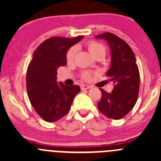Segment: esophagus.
I'll use <instances>...</instances> for the list:
<instances>
[{"instance_id":"obj_1","label":"esophagus","mask_w":161,"mask_h":161,"mask_svg":"<svg viewBox=\"0 0 161 161\" xmlns=\"http://www.w3.org/2000/svg\"><path fill=\"white\" fill-rule=\"evenodd\" d=\"M91 86L90 85H80V89H82V90H83V89H91Z\"/></svg>"}]
</instances>
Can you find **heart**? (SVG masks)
<instances>
[{
  "label": "heart",
  "instance_id": "obj_1",
  "mask_svg": "<svg viewBox=\"0 0 161 161\" xmlns=\"http://www.w3.org/2000/svg\"><path fill=\"white\" fill-rule=\"evenodd\" d=\"M88 49H89V52L93 56H97V55H104L106 54V48L102 44L99 43L97 42H89L88 43ZM76 53V47H72L70 49L68 50V53H67V60L68 62L73 60L75 55ZM90 73L89 72H85L83 74V78L85 80H89L90 79Z\"/></svg>",
  "mask_w": 161,
  "mask_h": 161
}]
</instances>
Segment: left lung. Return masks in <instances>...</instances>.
Here are the masks:
<instances>
[{
    "mask_svg": "<svg viewBox=\"0 0 161 161\" xmlns=\"http://www.w3.org/2000/svg\"><path fill=\"white\" fill-rule=\"evenodd\" d=\"M95 38H102L109 44L111 59L106 76L114 84L111 93L100 89L102 98L97 103L98 109L109 119H120L137 102L139 72L136 56L128 44L111 33H104Z\"/></svg>",
    "mask_w": 161,
    "mask_h": 161,
    "instance_id": "left-lung-1",
    "label": "left lung"
}]
</instances>
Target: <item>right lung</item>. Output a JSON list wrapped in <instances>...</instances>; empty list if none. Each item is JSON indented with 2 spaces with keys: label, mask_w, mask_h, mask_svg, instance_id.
Returning <instances> with one entry per match:
<instances>
[{
  "label": "right lung",
  "mask_w": 161,
  "mask_h": 161,
  "mask_svg": "<svg viewBox=\"0 0 161 161\" xmlns=\"http://www.w3.org/2000/svg\"><path fill=\"white\" fill-rule=\"evenodd\" d=\"M83 38H50L33 54L26 72L27 94L35 111L47 122H55L66 115L80 91L78 85L59 83L56 75L58 68L66 65L68 49Z\"/></svg>",
  "instance_id": "right-lung-1"
}]
</instances>
